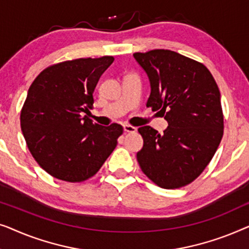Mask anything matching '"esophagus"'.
Wrapping results in <instances>:
<instances>
[{
	"label": "esophagus",
	"instance_id": "obj_1",
	"mask_svg": "<svg viewBox=\"0 0 249 249\" xmlns=\"http://www.w3.org/2000/svg\"><path fill=\"white\" fill-rule=\"evenodd\" d=\"M124 132H127V134H132V132H136V129L134 125H130V124H124Z\"/></svg>",
	"mask_w": 249,
	"mask_h": 249
}]
</instances>
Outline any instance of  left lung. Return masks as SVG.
Wrapping results in <instances>:
<instances>
[{"mask_svg": "<svg viewBox=\"0 0 249 249\" xmlns=\"http://www.w3.org/2000/svg\"><path fill=\"white\" fill-rule=\"evenodd\" d=\"M134 57L151 83L146 107L160 110L169 124L162 135L149 125L138 128L144 139L139 166L161 188L185 187L205 170L222 139L219 87L203 63L173 51L136 52Z\"/></svg>", "mask_w": 249, "mask_h": 249, "instance_id": "left-lung-1", "label": "left lung"}]
</instances>
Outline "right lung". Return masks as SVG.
<instances>
[{
  "instance_id": "right-lung-1",
  "label": "right lung",
  "mask_w": 249,
  "mask_h": 249,
  "mask_svg": "<svg viewBox=\"0 0 249 249\" xmlns=\"http://www.w3.org/2000/svg\"><path fill=\"white\" fill-rule=\"evenodd\" d=\"M113 56L76 59L47 67L30 85L20 113L29 152L54 178L83 182L97 173L114 151L124 128L93 124V93Z\"/></svg>"
}]
</instances>
